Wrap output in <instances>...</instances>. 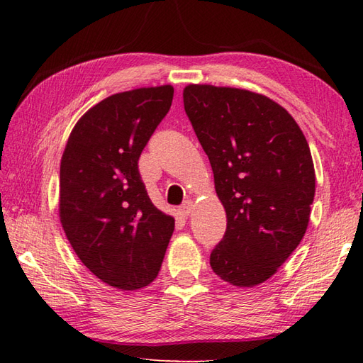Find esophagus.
I'll use <instances>...</instances> for the list:
<instances>
[{"label":"esophagus","instance_id":"1","mask_svg":"<svg viewBox=\"0 0 363 363\" xmlns=\"http://www.w3.org/2000/svg\"><path fill=\"white\" fill-rule=\"evenodd\" d=\"M191 209H194V203H191L190 199H187V201H184L182 206L179 207V213L182 215V217H189Z\"/></svg>","mask_w":363,"mask_h":363}]
</instances>
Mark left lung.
I'll return each instance as SVG.
<instances>
[{
	"label": "left lung",
	"instance_id": "8db88e82",
	"mask_svg": "<svg viewBox=\"0 0 363 363\" xmlns=\"http://www.w3.org/2000/svg\"><path fill=\"white\" fill-rule=\"evenodd\" d=\"M182 96L228 218L211 267L225 282L254 287L306 234L315 195L309 145L291 115L264 95L190 84Z\"/></svg>",
	"mask_w": 363,
	"mask_h": 363
}]
</instances>
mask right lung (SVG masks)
Instances as JSON below:
<instances>
[{
    "label": "right lung",
    "instance_id": "right-lung-1",
    "mask_svg": "<svg viewBox=\"0 0 363 363\" xmlns=\"http://www.w3.org/2000/svg\"><path fill=\"white\" fill-rule=\"evenodd\" d=\"M172 86L112 95L76 123L60 160L59 217L72 248L107 285L156 279L174 218L151 203L138 157L172 107Z\"/></svg>",
    "mask_w": 363,
    "mask_h": 363
}]
</instances>
